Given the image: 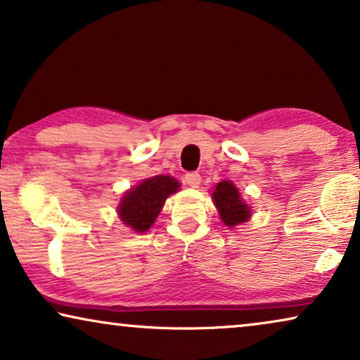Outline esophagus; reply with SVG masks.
I'll return each instance as SVG.
<instances>
[{
  "instance_id": "obj_1",
  "label": "esophagus",
  "mask_w": 360,
  "mask_h": 360,
  "mask_svg": "<svg viewBox=\"0 0 360 360\" xmlns=\"http://www.w3.org/2000/svg\"><path fill=\"white\" fill-rule=\"evenodd\" d=\"M184 180L186 185L193 186V188H196V186L201 184V176H200V174H196V172H188V174L184 176Z\"/></svg>"
}]
</instances>
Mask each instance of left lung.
Here are the masks:
<instances>
[{"mask_svg":"<svg viewBox=\"0 0 360 360\" xmlns=\"http://www.w3.org/2000/svg\"><path fill=\"white\" fill-rule=\"evenodd\" d=\"M214 206L219 211L221 221L229 228H234L240 223H245L250 218V208L245 201L240 198L239 190L229 180H223L216 185L213 190Z\"/></svg>","mask_w":360,"mask_h":360,"instance_id":"1","label":"left lung"}]
</instances>
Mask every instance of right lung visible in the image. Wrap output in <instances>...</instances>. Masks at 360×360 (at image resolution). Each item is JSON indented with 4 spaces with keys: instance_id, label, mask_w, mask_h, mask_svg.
Here are the masks:
<instances>
[{
    "instance_id": "1",
    "label": "right lung",
    "mask_w": 360,
    "mask_h": 360,
    "mask_svg": "<svg viewBox=\"0 0 360 360\" xmlns=\"http://www.w3.org/2000/svg\"><path fill=\"white\" fill-rule=\"evenodd\" d=\"M180 184L169 175H155L142 180L139 185L126 191L117 206L120 219L136 233L149 231L162 206L172 193L179 191Z\"/></svg>"
}]
</instances>
